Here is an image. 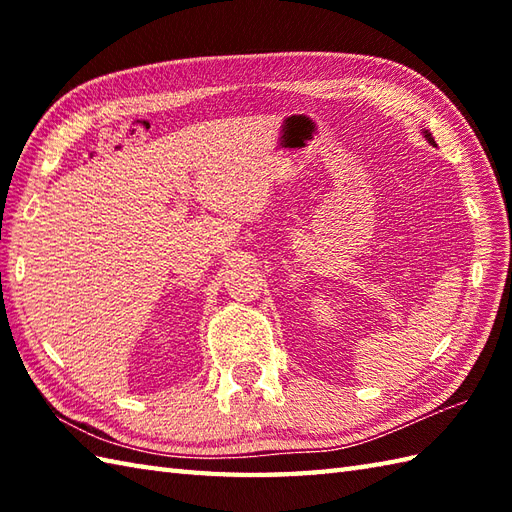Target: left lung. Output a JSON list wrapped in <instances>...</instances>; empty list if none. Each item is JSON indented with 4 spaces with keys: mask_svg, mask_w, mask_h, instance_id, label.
<instances>
[{
    "mask_svg": "<svg viewBox=\"0 0 512 512\" xmlns=\"http://www.w3.org/2000/svg\"><path fill=\"white\" fill-rule=\"evenodd\" d=\"M424 136H427V140H429V143L433 145V138H431V134H429V132H424Z\"/></svg>",
    "mask_w": 512,
    "mask_h": 512,
    "instance_id": "obj_1",
    "label": "left lung"
}]
</instances>
